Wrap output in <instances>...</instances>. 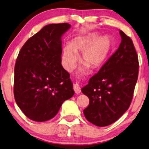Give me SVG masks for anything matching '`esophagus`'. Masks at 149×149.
I'll return each instance as SVG.
<instances>
[{
    "label": "esophagus",
    "mask_w": 149,
    "mask_h": 149,
    "mask_svg": "<svg viewBox=\"0 0 149 149\" xmlns=\"http://www.w3.org/2000/svg\"><path fill=\"white\" fill-rule=\"evenodd\" d=\"M73 88H74V91L75 92V93L79 94L80 93V92H81V91H80V86L79 85V84H75L74 85V87H73Z\"/></svg>",
    "instance_id": "1"
}]
</instances>
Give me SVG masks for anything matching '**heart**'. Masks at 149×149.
Segmentation results:
<instances>
[{"mask_svg":"<svg viewBox=\"0 0 149 149\" xmlns=\"http://www.w3.org/2000/svg\"><path fill=\"white\" fill-rule=\"evenodd\" d=\"M113 47V40L109 36H100L97 31L79 35L72 39L70 44L63 49L62 63L67 71L74 69L79 59L78 54H82V61L85 68L88 66L97 69L108 59Z\"/></svg>","mask_w":149,"mask_h":149,"instance_id":"heart-1","label":"heart"}]
</instances>
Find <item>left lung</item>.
Segmentation results:
<instances>
[{
	"instance_id": "8db88e82",
	"label": "left lung",
	"mask_w": 149,
	"mask_h": 149,
	"mask_svg": "<svg viewBox=\"0 0 149 149\" xmlns=\"http://www.w3.org/2000/svg\"><path fill=\"white\" fill-rule=\"evenodd\" d=\"M119 34L118 50L81 89L90 100L84 115L97 127L111 125L127 110L137 81L139 61L133 41L121 30Z\"/></svg>"
}]
</instances>
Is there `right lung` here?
<instances>
[{
  "label": "right lung",
  "instance_id": "obj_1",
  "mask_svg": "<svg viewBox=\"0 0 149 149\" xmlns=\"http://www.w3.org/2000/svg\"><path fill=\"white\" fill-rule=\"evenodd\" d=\"M67 23L45 26L26 41L14 67V95L31 120L46 121L57 115L63 102L74 94L70 74L61 65L63 34Z\"/></svg>",
  "mask_w": 149,
  "mask_h": 149
}]
</instances>
